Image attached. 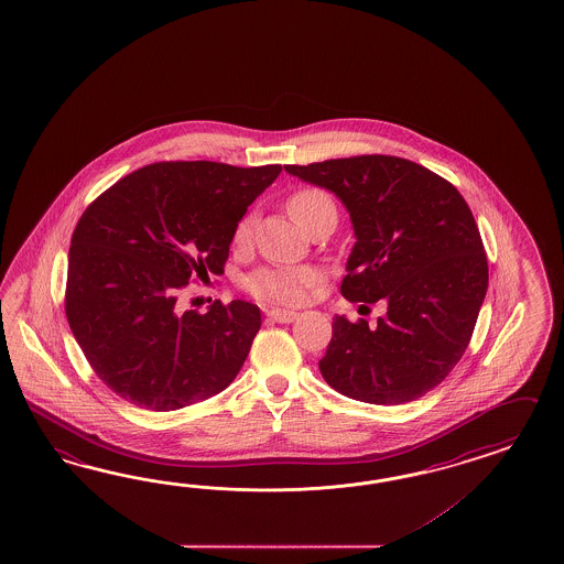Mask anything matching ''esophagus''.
I'll list each match as a JSON object with an SVG mask.
<instances>
[{"label": "esophagus", "instance_id": "esophagus-1", "mask_svg": "<svg viewBox=\"0 0 564 564\" xmlns=\"http://www.w3.org/2000/svg\"><path fill=\"white\" fill-rule=\"evenodd\" d=\"M267 316L274 322H281V324H290V322L297 318V312L293 310H267Z\"/></svg>", "mask_w": 564, "mask_h": 564}]
</instances>
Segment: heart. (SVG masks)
Wrapping results in <instances>:
<instances>
[{"instance_id": "obj_1", "label": "heart", "mask_w": 564, "mask_h": 564, "mask_svg": "<svg viewBox=\"0 0 564 564\" xmlns=\"http://www.w3.org/2000/svg\"><path fill=\"white\" fill-rule=\"evenodd\" d=\"M290 214L293 219L307 229L314 221L326 215H335V200L322 188H300L290 197ZM252 236V217H242L234 231V242H248ZM318 273L312 269H285V267H264L246 279V290L260 302L269 304H300L316 285Z\"/></svg>"}]
</instances>
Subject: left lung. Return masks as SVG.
Segmentation results:
<instances>
[{
  "label": "left lung",
  "instance_id": "8db88e82",
  "mask_svg": "<svg viewBox=\"0 0 564 564\" xmlns=\"http://www.w3.org/2000/svg\"><path fill=\"white\" fill-rule=\"evenodd\" d=\"M285 172L335 193L349 212L357 242L340 293L388 305L371 328L335 316L322 378L369 404L423 397L462 359L487 295V254L468 203L435 172L394 155Z\"/></svg>",
  "mask_w": 564,
  "mask_h": 564
}]
</instances>
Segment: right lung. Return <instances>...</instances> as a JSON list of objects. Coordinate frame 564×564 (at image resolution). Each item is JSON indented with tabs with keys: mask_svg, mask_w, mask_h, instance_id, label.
<instances>
[{
	"mask_svg": "<svg viewBox=\"0 0 564 564\" xmlns=\"http://www.w3.org/2000/svg\"><path fill=\"white\" fill-rule=\"evenodd\" d=\"M279 164L160 162L91 203L72 236L65 314L96 376L127 402L178 411L226 390L260 328L259 305L178 307V291L224 273L246 209Z\"/></svg>",
	"mask_w": 564,
	"mask_h": 564,
	"instance_id": "right-lung-1",
	"label": "right lung"
}]
</instances>
